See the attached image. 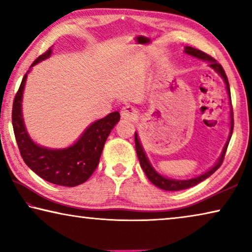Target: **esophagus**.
<instances>
[{
  "label": "esophagus",
  "instance_id": "34e87169",
  "mask_svg": "<svg viewBox=\"0 0 252 252\" xmlns=\"http://www.w3.org/2000/svg\"><path fill=\"white\" fill-rule=\"evenodd\" d=\"M138 115V111L131 105H126L121 110V116L122 119L125 120H129V121H133V120L137 119Z\"/></svg>",
  "mask_w": 252,
  "mask_h": 252
}]
</instances>
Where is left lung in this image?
Returning a JSON list of instances; mask_svg holds the SVG:
<instances>
[{
    "label": "left lung",
    "mask_w": 252,
    "mask_h": 252,
    "mask_svg": "<svg viewBox=\"0 0 252 252\" xmlns=\"http://www.w3.org/2000/svg\"><path fill=\"white\" fill-rule=\"evenodd\" d=\"M185 53L186 54H189L191 56H194V58L197 59H200L202 61L207 62L208 63V66L212 67L216 71L217 73L220 74V77L225 82V86H226V90H227V95H228V99H230V119H231V122H230V134H228V139L226 141V144H225L224 148L222 150V154H220L219 160H217L216 164L214 165L209 168L208 171H206L205 173H202L198 176H194L192 179H188V180H175V179H168V178H165V176L160 175L158 172H157L155 168L152 166V164H150L149 159L147 155H146L144 148H142L141 146V142L139 140V136L137 132H134V142H136V152H137V155H138V158H139V162H140V166L142 170H144L145 174L147 175V178L149 179V181L153 183V185H155L157 188H159V189H163V190H166V191H179V190H185L188 189V188H191L193 186L198 185V183H200L201 181H204L207 178H209L210 175L213 173H215V171L219 168L220 165L223 163V159H224V156H225V153H226V148L228 146V142H230V139L232 137V132H233V111H232V103H231V92H230V85H228V80H227V77L226 74H225V71L222 67V65L220 64V63H217V61L215 59H213L212 56L207 55L204 52H201L200 50H197V48H193L191 46H186L185 47Z\"/></svg>",
    "instance_id": "obj_1"
}]
</instances>
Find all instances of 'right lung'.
I'll return each mask as SVG.
<instances>
[{
  "instance_id": "add662e5",
  "label": "right lung",
  "mask_w": 252,
  "mask_h": 252,
  "mask_svg": "<svg viewBox=\"0 0 252 252\" xmlns=\"http://www.w3.org/2000/svg\"><path fill=\"white\" fill-rule=\"evenodd\" d=\"M51 54L52 48L36 59L32 66L48 59ZM28 72L22 79L12 107L13 131L22 159L30 170L45 181L64 187L81 185L87 181L96 170L105 141L114 126L120 121V113L113 112L93 122L78 140L66 148L52 149L37 145L27 132L22 118L21 103Z\"/></svg>"
}]
</instances>
